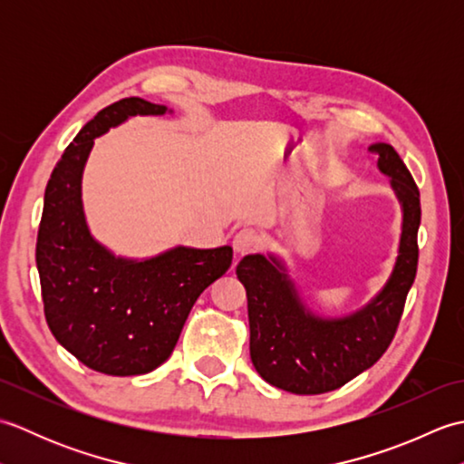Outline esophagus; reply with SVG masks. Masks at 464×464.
Here are the masks:
<instances>
[{"label":"esophagus","mask_w":464,"mask_h":464,"mask_svg":"<svg viewBox=\"0 0 464 464\" xmlns=\"http://www.w3.org/2000/svg\"><path fill=\"white\" fill-rule=\"evenodd\" d=\"M259 247H261V237L255 229H241L233 237V249H235V255H239V257L241 255L257 251Z\"/></svg>","instance_id":"34e87169"}]
</instances>
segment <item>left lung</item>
Returning a JSON list of instances; mask_svg holds the SVG:
<instances>
[{
    "instance_id": "1",
    "label": "left lung",
    "mask_w": 464,
    "mask_h": 464,
    "mask_svg": "<svg viewBox=\"0 0 464 464\" xmlns=\"http://www.w3.org/2000/svg\"><path fill=\"white\" fill-rule=\"evenodd\" d=\"M371 150L379 153L377 167L389 177L402 219L389 277L362 307L339 317L313 311L279 253H251L237 265V279L247 291L253 367L273 387L295 395L334 391L371 369L395 337L415 283L420 195L389 143H372Z\"/></svg>"
}]
</instances>
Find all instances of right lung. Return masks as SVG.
<instances>
[{
    "instance_id": "obj_1",
    "label": "right lung",
    "mask_w": 464,
    "mask_h": 464,
    "mask_svg": "<svg viewBox=\"0 0 464 464\" xmlns=\"http://www.w3.org/2000/svg\"><path fill=\"white\" fill-rule=\"evenodd\" d=\"M165 113L173 110L141 97L105 107L69 143L45 187L35 261L47 324L85 367L113 377L151 372L169 359L195 301L233 261L229 245L123 257L92 235L82 183L95 137L131 117Z\"/></svg>"
}]
</instances>
